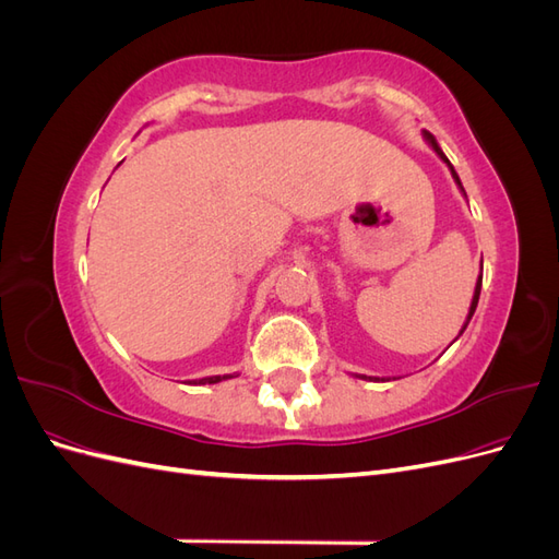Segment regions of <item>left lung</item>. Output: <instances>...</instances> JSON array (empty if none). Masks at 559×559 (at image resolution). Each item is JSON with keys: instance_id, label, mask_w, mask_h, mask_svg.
I'll use <instances>...</instances> for the list:
<instances>
[{"instance_id": "left-lung-1", "label": "left lung", "mask_w": 559, "mask_h": 559, "mask_svg": "<svg viewBox=\"0 0 559 559\" xmlns=\"http://www.w3.org/2000/svg\"><path fill=\"white\" fill-rule=\"evenodd\" d=\"M425 140L429 142V146L436 151V154H438V158H441L448 167H450V173H452V179H454V183L456 186H460V191L464 193V186H462V181H460V175H456L454 173V167H452V163L448 160V156L443 154V148L441 146H438V142H436V138H433V134L431 132H425ZM466 195V193H464ZM480 270H483V265H480ZM480 286H483V277H478V282H476V292H473V300H471V308H468V314H466V321H464V326H462V331H460V335L464 333V329L468 326V321H471V317H473V312H476V308H478V298H480ZM359 378H366V376H359Z\"/></svg>"}]
</instances>
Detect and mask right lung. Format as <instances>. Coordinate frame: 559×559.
<instances>
[{
  "instance_id": "1",
  "label": "right lung",
  "mask_w": 559,
  "mask_h": 559,
  "mask_svg": "<svg viewBox=\"0 0 559 559\" xmlns=\"http://www.w3.org/2000/svg\"><path fill=\"white\" fill-rule=\"evenodd\" d=\"M228 378H233V376H210V378H200V380H191V382L193 384H216V382L228 380Z\"/></svg>"
}]
</instances>
